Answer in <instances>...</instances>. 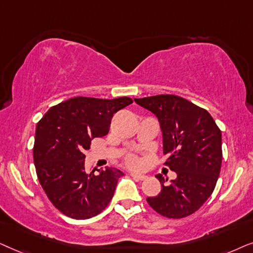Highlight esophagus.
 I'll use <instances>...</instances> for the list:
<instances>
[{"mask_svg": "<svg viewBox=\"0 0 253 253\" xmlns=\"http://www.w3.org/2000/svg\"><path fill=\"white\" fill-rule=\"evenodd\" d=\"M130 176H132L133 179H135V180H143V179H146V178H147V176H144V174L134 173V172L130 173Z\"/></svg>", "mask_w": 253, "mask_h": 253, "instance_id": "34e87169", "label": "esophagus"}]
</instances>
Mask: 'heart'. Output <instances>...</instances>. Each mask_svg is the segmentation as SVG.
I'll list each match as a JSON object with an SVG mask.
<instances>
[{
    "mask_svg": "<svg viewBox=\"0 0 253 253\" xmlns=\"http://www.w3.org/2000/svg\"><path fill=\"white\" fill-rule=\"evenodd\" d=\"M126 162H127V164L132 168H139L141 166L140 158L135 156V155H129V156L126 158Z\"/></svg>",
    "mask_w": 253,
    "mask_h": 253,
    "instance_id": "1",
    "label": "heart"
}]
</instances>
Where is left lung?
Listing matches in <instances>:
<instances>
[{
    "mask_svg": "<svg viewBox=\"0 0 253 253\" xmlns=\"http://www.w3.org/2000/svg\"><path fill=\"white\" fill-rule=\"evenodd\" d=\"M136 104L153 112L160 121L166 164L176 179L156 174L162 190L147 198L158 214L181 218L197 211L213 193L222 164V135L210 113L174 95L135 98Z\"/></svg>",
    "mask_w": 253,
    "mask_h": 253,
    "instance_id": "1",
    "label": "left lung"
}]
</instances>
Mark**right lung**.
<instances>
[{
  "mask_svg": "<svg viewBox=\"0 0 253 253\" xmlns=\"http://www.w3.org/2000/svg\"><path fill=\"white\" fill-rule=\"evenodd\" d=\"M133 100L75 97L50 107L37 124L33 161L39 183L55 208L75 220L96 216L112 199L124 172H85V150L109 133L113 114Z\"/></svg>",
  "mask_w": 253,
  "mask_h": 253,
  "instance_id": "1",
  "label": "right lung"
}]
</instances>
